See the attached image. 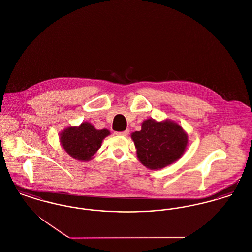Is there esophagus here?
<instances>
[{
	"label": "esophagus",
	"instance_id": "1",
	"mask_svg": "<svg viewBox=\"0 0 252 252\" xmlns=\"http://www.w3.org/2000/svg\"><path fill=\"white\" fill-rule=\"evenodd\" d=\"M129 133V130L126 129L125 131H121V132H116V135H120V136H127Z\"/></svg>",
	"mask_w": 252,
	"mask_h": 252
}]
</instances>
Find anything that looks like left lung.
Wrapping results in <instances>:
<instances>
[{
  "label": "left lung",
  "instance_id": "8db88e82",
  "mask_svg": "<svg viewBox=\"0 0 252 252\" xmlns=\"http://www.w3.org/2000/svg\"><path fill=\"white\" fill-rule=\"evenodd\" d=\"M140 162L150 169H159L174 163L188 145V135L171 121L148 119L142 129L131 135Z\"/></svg>",
  "mask_w": 252,
  "mask_h": 252
}]
</instances>
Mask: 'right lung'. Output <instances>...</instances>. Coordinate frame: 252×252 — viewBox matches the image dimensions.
<instances>
[{"label": "right lung", "instance_id": "add662e5", "mask_svg": "<svg viewBox=\"0 0 252 252\" xmlns=\"http://www.w3.org/2000/svg\"><path fill=\"white\" fill-rule=\"evenodd\" d=\"M109 135L107 129L97 130L89 123H83L78 127H68L61 134V144L74 159L89 161L101 148L104 138Z\"/></svg>", "mask_w": 252, "mask_h": 252}]
</instances>
